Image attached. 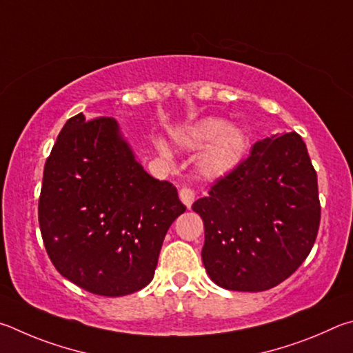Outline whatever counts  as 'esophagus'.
<instances>
[{"label":"esophagus","instance_id":"esophagus-1","mask_svg":"<svg viewBox=\"0 0 353 353\" xmlns=\"http://www.w3.org/2000/svg\"><path fill=\"white\" fill-rule=\"evenodd\" d=\"M180 199L184 203V206L188 209H190L192 206V203L195 201V192L190 188H181L180 189Z\"/></svg>","mask_w":353,"mask_h":353}]
</instances>
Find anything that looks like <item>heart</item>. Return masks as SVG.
<instances>
[{
  "label": "heart",
  "mask_w": 353,
  "mask_h": 353,
  "mask_svg": "<svg viewBox=\"0 0 353 353\" xmlns=\"http://www.w3.org/2000/svg\"><path fill=\"white\" fill-rule=\"evenodd\" d=\"M173 141L186 150H203L196 158V172L206 180H220L230 175L242 163L248 150V134L221 117H201L172 133ZM159 152L169 157V150L158 142Z\"/></svg>",
  "instance_id": "obj_1"
}]
</instances>
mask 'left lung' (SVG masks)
Here are the masks:
<instances>
[{"mask_svg": "<svg viewBox=\"0 0 353 353\" xmlns=\"http://www.w3.org/2000/svg\"><path fill=\"white\" fill-rule=\"evenodd\" d=\"M194 211L205 223L203 265L219 287L263 292L292 276L318 236V176L292 132L257 141Z\"/></svg>", "mask_w": 353, "mask_h": 353, "instance_id": "obj_1", "label": "left lung"}]
</instances>
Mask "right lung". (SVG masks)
<instances>
[{"instance_id":"add662e5","label":"right lung","mask_w":353,"mask_h":353,"mask_svg":"<svg viewBox=\"0 0 353 353\" xmlns=\"http://www.w3.org/2000/svg\"><path fill=\"white\" fill-rule=\"evenodd\" d=\"M184 211L176 188L134 159L116 119L79 113L66 121L43 172L39 223L68 281L110 298L139 292Z\"/></svg>"}]
</instances>
